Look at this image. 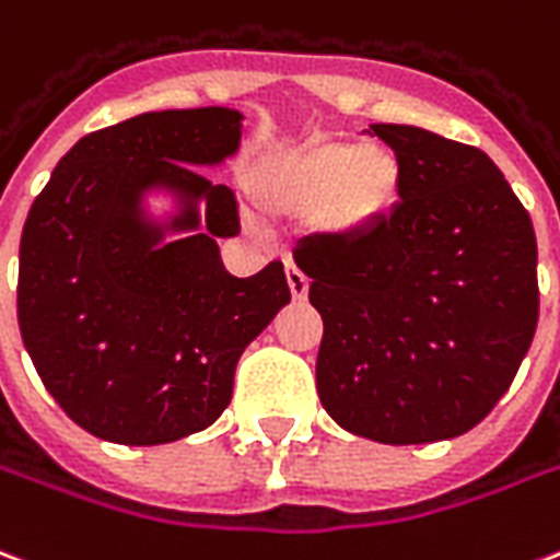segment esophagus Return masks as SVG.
Listing matches in <instances>:
<instances>
[{"label": "esophagus", "mask_w": 560, "mask_h": 560, "mask_svg": "<svg viewBox=\"0 0 560 560\" xmlns=\"http://www.w3.org/2000/svg\"><path fill=\"white\" fill-rule=\"evenodd\" d=\"M288 284H290V296L302 299L308 296V279H305V272L299 270L296 264H288Z\"/></svg>", "instance_id": "1"}]
</instances>
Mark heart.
<instances>
[{"label": "heart", "instance_id": "obj_1", "mask_svg": "<svg viewBox=\"0 0 560 560\" xmlns=\"http://www.w3.org/2000/svg\"><path fill=\"white\" fill-rule=\"evenodd\" d=\"M402 187L399 158L355 140H319L281 155L264 176V202L284 211H319L328 232L361 237L382 225Z\"/></svg>", "mask_w": 560, "mask_h": 560}]
</instances>
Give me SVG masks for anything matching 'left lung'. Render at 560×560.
Returning a JSON list of instances; mask_svg holds the SVG:
<instances>
[{
  "label": "left lung",
  "instance_id": "8db88e82",
  "mask_svg": "<svg viewBox=\"0 0 560 560\" xmlns=\"http://www.w3.org/2000/svg\"><path fill=\"white\" fill-rule=\"evenodd\" d=\"M402 187L361 237H305L293 258L323 317L317 394L366 441H450L502 399L537 328L532 217L481 149L375 122Z\"/></svg>",
  "mask_w": 560,
  "mask_h": 560
}]
</instances>
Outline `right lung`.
<instances>
[{
  "label": "right lung",
  "instance_id": "right-lung-1",
  "mask_svg": "<svg viewBox=\"0 0 560 560\" xmlns=\"http://www.w3.org/2000/svg\"><path fill=\"white\" fill-rule=\"evenodd\" d=\"M241 110H149L75 143L34 199L20 241L16 319L34 370L84 432L155 446L208 429L234 366L290 302L281 261L249 279L223 267L237 199L196 166L241 147ZM166 189L179 213L147 221ZM206 229H198V202ZM166 231L187 238L163 243Z\"/></svg>",
  "mask_w": 560,
  "mask_h": 560
}]
</instances>
